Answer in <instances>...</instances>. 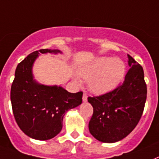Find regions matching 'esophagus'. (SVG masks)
I'll return each mask as SVG.
<instances>
[{
  "label": "esophagus",
  "instance_id": "34e87169",
  "mask_svg": "<svg viewBox=\"0 0 159 159\" xmlns=\"http://www.w3.org/2000/svg\"><path fill=\"white\" fill-rule=\"evenodd\" d=\"M87 97H88V95H87V93H83V97H82V99H83L84 102L87 101Z\"/></svg>",
  "mask_w": 159,
  "mask_h": 159
}]
</instances>
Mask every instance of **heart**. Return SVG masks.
Masks as SVG:
<instances>
[{"mask_svg":"<svg viewBox=\"0 0 159 159\" xmlns=\"http://www.w3.org/2000/svg\"><path fill=\"white\" fill-rule=\"evenodd\" d=\"M125 66L119 59L99 57L89 66L80 70V77L88 80L92 92L104 93L116 87L124 75Z\"/></svg>","mask_w":159,"mask_h":159,"instance_id":"obj_1","label":"heart"}]
</instances>
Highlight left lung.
I'll return each instance as SVG.
<instances>
[{
    "label": "left lung",
    "mask_w": 159,
    "mask_h": 159,
    "mask_svg": "<svg viewBox=\"0 0 159 159\" xmlns=\"http://www.w3.org/2000/svg\"><path fill=\"white\" fill-rule=\"evenodd\" d=\"M130 68L124 82L114 90L88 97L93 106L89 132L103 143H115L129 134L142 117L147 99L143 67L128 55Z\"/></svg>",
    "instance_id": "1"
}]
</instances>
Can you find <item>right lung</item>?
<instances>
[{"label": "right lung", "instance_id": "add662e5", "mask_svg": "<svg viewBox=\"0 0 159 159\" xmlns=\"http://www.w3.org/2000/svg\"><path fill=\"white\" fill-rule=\"evenodd\" d=\"M58 53L57 50L34 51L18 64L11 88V101L16 122L29 137L48 140L62 129L63 118L69 109L82 103L83 92L70 93L60 86H47L33 80L32 66L40 53Z\"/></svg>", "mask_w": 159, "mask_h": 159}]
</instances>
